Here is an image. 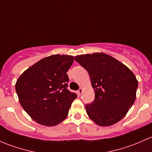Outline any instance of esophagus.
Returning <instances> with one entry per match:
<instances>
[{
	"instance_id": "1",
	"label": "esophagus",
	"mask_w": 152,
	"mask_h": 152,
	"mask_svg": "<svg viewBox=\"0 0 152 152\" xmlns=\"http://www.w3.org/2000/svg\"><path fill=\"white\" fill-rule=\"evenodd\" d=\"M82 93H83V89L82 88H80L79 90H78V93H79V95H80V96L82 95Z\"/></svg>"
}]
</instances>
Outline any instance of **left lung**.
Segmentation results:
<instances>
[{"label":"left lung","instance_id":"obj_1","mask_svg":"<svg viewBox=\"0 0 152 152\" xmlns=\"http://www.w3.org/2000/svg\"><path fill=\"white\" fill-rule=\"evenodd\" d=\"M88 71L95 99L85 105L89 118L101 126L120 121L136 99L138 82L129 68L104 53L74 57Z\"/></svg>","mask_w":152,"mask_h":152}]
</instances>
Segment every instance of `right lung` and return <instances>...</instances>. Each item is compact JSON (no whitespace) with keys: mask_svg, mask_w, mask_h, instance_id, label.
I'll use <instances>...</instances> for the list:
<instances>
[{"mask_svg":"<svg viewBox=\"0 0 152 152\" xmlns=\"http://www.w3.org/2000/svg\"><path fill=\"white\" fill-rule=\"evenodd\" d=\"M73 56L55 54L43 58L20 76L15 90L23 110L37 123L46 126L67 118L76 93L67 89V70Z\"/></svg>","mask_w":152,"mask_h":152,"instance_id":"1","label":"right lung"}]
</instances>
